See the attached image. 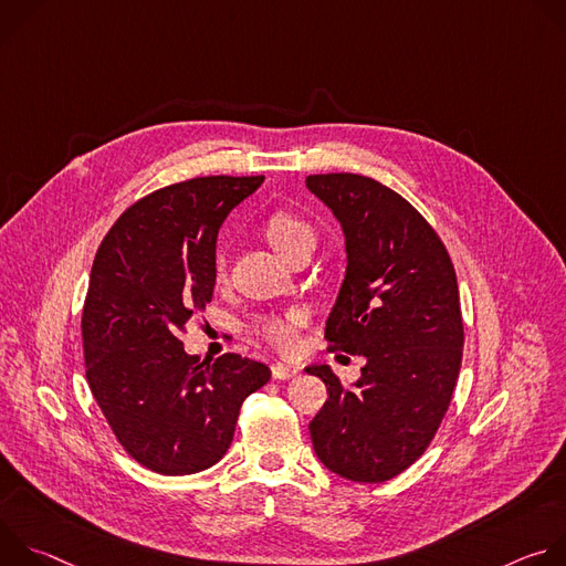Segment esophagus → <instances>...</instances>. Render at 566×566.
<instances>
[{
  "instance_id": "1",
  "label": "esophagus",
  "mask_w": 566,
  "mask_h": 566,
  "mask_svg": "<svg viewBox=\"0 0 566 566\" xmlns=\"http://www.w3.org/2000/svg\"><path fill=\"white\" fill-rule=\"evenodd\" d=\"M293 376H300V369L297 367H291V365H273V378L275 380H286V378H293Z\"/></svg>"
}]
</instances>
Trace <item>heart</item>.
I'll return each mask as SVG.
<instances>
[{"label":"heart","mask_w":566,"mask_h":566,"mask_svg":"<svg viewBox=\"0 0 566 566\" xmlns=\"http://www.w3.org/2000/svg\"><path fill=\"white\" fill-rule=\"evenodd\" d=\"M266 239L269 244L282 255L291 258L300 249H311L315 241V232L306 219H302L295 212L277 210L266 221ZM214 280H226V260L223 255L214 258ZM302 313L291 311L286 315H271L264 317L258 325V334L273 345L282 354H293L300 347V327H302Z\"/></svg>","instance_id":"heart-1"}]
</instances>
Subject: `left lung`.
I'll list each match as a JSON object with an SVG mask.
<instances>
[{
	"instance_id": "1",
	"label": "left lung",
	"mask_w": 566,
	"mask_h": 566,
	"mask_svg": "<svg viewBox=\"0 0 566 566\" xmlns=\"http://www.w3.org/2000/svg\"><path fill=\"white\" fill-rule=\"evenodd\" d=\"M306 186L343 223L349 255L329 352L367 358L352 387L327 365L306 367L329 391L308 432L332 472L380 483L428 450L452 400L463 356L457 273L437 230L391 188L349 172L308 175Z\"/></svg>"
}]
</instances>
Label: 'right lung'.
<instances>
[{"mask_svg":"<svg viewBox=\"0 0 566 566\" xmlns=\"http://www.w3.org/2000/svg\"><path fill=\"white\" fill-rule=\"evenodd\" d=\"M264 177H197L134 201L101 241L83 306L87 382L116 441L158 474H192L228 450L241 402L271 369L184 352L188 322L212 300L226 214Z\"/></svg>","mask_w":566,"mask_h":566,"instance_id":"add662e5","label":"right lung"}]
</instances>
